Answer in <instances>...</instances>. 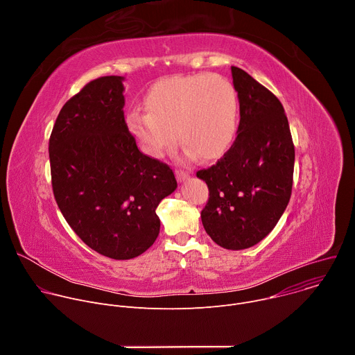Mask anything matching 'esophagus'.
Here are the masks:
<instances>
[{
  "mask_svg": "<svg viewBox=\"0 0 355 355\" xmlns=\"http://www.w3.org/2000/svg\"><path fill=\"white\" fill-rule=\"evenodd\" d=\"M175 177H177V180L180 181V182H184L185 180H188V174L187 173H184V171H181V170H175Z\"/></svg>",
  "mask_w": 355,
  "mask_h": 355,
  "instance_id": "obj_1",
  "label": "esophagus"
}]
</instances>
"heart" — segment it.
<instances>
[{
    "label": "heart",
    "mask_w": 355,
    "mask_h": 355,
    "mask_svg": "<svg viewBox=\"0 0 355 355\" xmlns=\"http://www.w3.org/2000/svg\"><path fill=\"white\" fill-rule=\"evenodd\" d=\"M146 108L147 112L129 111L126 125L140 148L153 159L175 144L177 135L189 156L198 153L205 160L222 156L234 140L237 94L219 74L164 78L148 89Z\"/></svg>",
    "instance_id": "1"
}]
</instances>
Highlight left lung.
<instances>
[{
    "mask_svg": "<svg viewBox=\"0 0 355 355\" xmlns=\"http://www.w3.org/2000/svg\"><path fill=\"white\" fill-rule=\"evenodd\" d=\"M240 105L237 137L212 167L196 173L209 188L202 225L223 248L256 245L271 233L291 198L295 147L279 99L232 66Z\"/></svg>",
    "mask_w": 355,
    "mask_h": 355,
    "instance_id": "8db88e82",
    "label": "left lung"
}]
</instances>
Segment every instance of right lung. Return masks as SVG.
Instances as JSON below:
<instances>
[{"label":"right lung","instance_id":"add662e5","mask_svg":"<svg viewBox=\"0 0 355 355\" xmlns=\"http://www.w3.org/2000/svg\"><path fill=\"white\" fill-rule=\"evenodd\" d=\"M123 77L88 83L62 108L49 140L52 187L76 234L99 254L130 260L160 233L156 208L177 188L144 156L125 122Z\"/></svg>","mask_w":355,"mask_h":355}]
</instances>
